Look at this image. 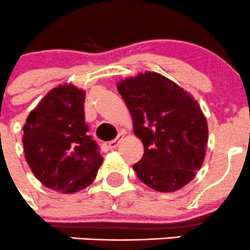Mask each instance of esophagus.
<instances>
[{
  "label": "esophagus",
  "instance_id": "34e87169",
  "mask_svg": "<svg viewBox=\"0 0 250 250\" xmlns=\"http://www.w3.org/2000/svg\"><path fill=\"white\" fill-rule=\"evenodd\" d=\"M118 144H120V138H116V139L108 142V147L113 150V149H116V147L118 146Z\"/></svg>",
  "mask_w": 250,
  "mask_h": 250
}]
</instances>
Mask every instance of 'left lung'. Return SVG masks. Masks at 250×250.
I'll list each match as a JSON object with an SVG mask.
<instances>
[{"label": "left lung", "instance_id": "obj_1", "mask_svg": "<svg viewBox=\"0 0 250 250\" xmlns=\"http://www.w3.org/2000/svg\"><path fill=\"white\" fill-rule=\"evenodd\" d=\"M117 89L144 145L133 165L138 178L157 192L181 189L195 177L207 150L208 123L198 103L155 72L125 79Z\"/></svg>", "mask_w": 250, "mask_h": 250}]
</instances>
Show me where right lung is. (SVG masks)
Returning a JSON list of instances; mask_svg holds the SVG:
<instances>
[{
	"mask_svg": "<svg viewBox=\"0 0 250 250\" xmlns=\"http://www.w3.org/2000/svg\"><path fill=\"white\" fill-rule=\"evenodd\" d=\"M85 93L76 86L52 89L29 113L23 130L25 160L47 188L76 193L93 183L103 162L84 117Z\"/></svg>",
	"mask_w": 250,
	"mask_h": 250,
	"instance_id": "add662e5",
	"label": "right lung"
}]
</instances>
